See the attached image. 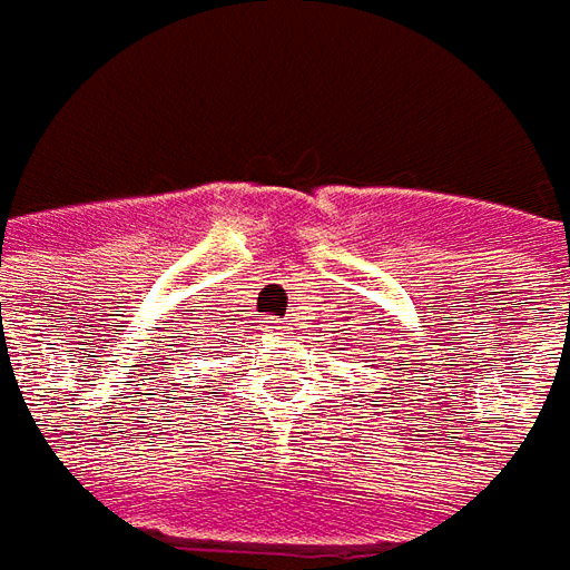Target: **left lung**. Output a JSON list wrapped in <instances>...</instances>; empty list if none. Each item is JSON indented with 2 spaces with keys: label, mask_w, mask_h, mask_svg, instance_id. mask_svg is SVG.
Here are the masks:
<instances>
[{
  "label": "left lung",
  "mask_w": 570,
  "mask_h": 570,
  "mask_svg": "<svg viewBox=\"0 0 570 570\" xmlns=\"http://www.w3.org/2000/svg\"><path fill=\"white\" fill-rule=\"evenodd\" d=\"M371 352H374V348H371ZM381 367H383V364H381Z\"/></svg>",
  "instance_id": "8db88e82"
}]
</instances>
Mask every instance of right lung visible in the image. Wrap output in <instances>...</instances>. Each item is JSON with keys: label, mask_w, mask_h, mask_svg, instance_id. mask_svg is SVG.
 Segmentation results:
<instances>
[{"label": "right lung", "mask_w": 570, "mask_h": 570, "mask_svg": "<svg viewBox=\"0 0 570 570\" xmlns=\"http://www.w3.org/2000/svg\"><path fill=\"white\" fill-rule=\"evenodd\" d=\"M184 352H189V355H193V333H189V345H187V348H184ZM189 362H193V358H187V362H180V364H189ZM170 374H174V371H170ZM161 383H170V381H167V377H165V381H161ZM177 390H180V383L174 381V386H170L167 393H177Z\"/></svg>", "instance_id": "add662e5"}]
</instances>
